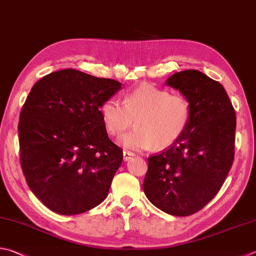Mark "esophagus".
I'll return each mask as SVG.
<instances>
[{"label": "esophagus", "instance_id": "esophagus-1", "mask_svg": "<svg viewBox=\"0 0 256 256\" xmlns=\"http://www.w3.org/2000/svg\"><path fill=\"white\" fill-rule=\"evenodd\" d=\"M134 156V155L132 152H124V162H128L129 159H132Z\"/></svg>", "mask_w": 256, "mask_h": 256}]
</instances>
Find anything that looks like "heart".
<instances>
[{"label":"heart","instance_id":"b5f03b06","mask_svg":"<svg viewBox=\"0 0 256 256\" xmlns=\"http://www.w3.org/2000/svg\"><path fill=\"white\" fill-rule=\"evenodd\" d=\"M100 114L114 137L122 136L134 119L137 127L120 138V144L129 150H142L175 144L190 126L192 108L184 94L144 84L124 96V104L114 98L104 100Z\"/></svg>","mask_w":256,"mask_h":256}]
</instances>
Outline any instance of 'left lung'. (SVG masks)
Listing matches in <instances>:
<instances>
[{
    "label": "left lung",
    "instance_id": "8db88e82",
    "mask_svg": "<svg viewBox=\"0 0 256 256\" xmlns=\"http://www.w3.org/2000/svg\"><path fill=\"white\" fill-rule=\"evenodd\" d=\"M166 84L190 99L192 120L175 144L148 158L142 187L157 208L188 216L213 200L233 165L236 116L223 86L198 70L174 74Z\"/></svg>",
    "mask_w": 256,
    "mask_h": 256
}]
</instances>
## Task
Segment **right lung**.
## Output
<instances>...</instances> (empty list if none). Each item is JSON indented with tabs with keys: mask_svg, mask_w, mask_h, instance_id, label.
I'll return each mask as SVG.
<instances>
[{
	"mask_svg": "<svg viewBox=\"0 0 256 256\" xmlns=\"http://www.w3.org/2000/svg\"><path fill=\"white\" fill-rule=\"evenodd\" d=\"M120 89L118 81L74 69L52 72L32 86L18 127L21 167L52 212L81 214L107 197L122 149L109 139L100 107Z\"/></svg>",
	"mask_w": 256,
	"mask_h": 256,
	"instance_id": "obj_1",
	"label": "right lung"
}]
</instances>
